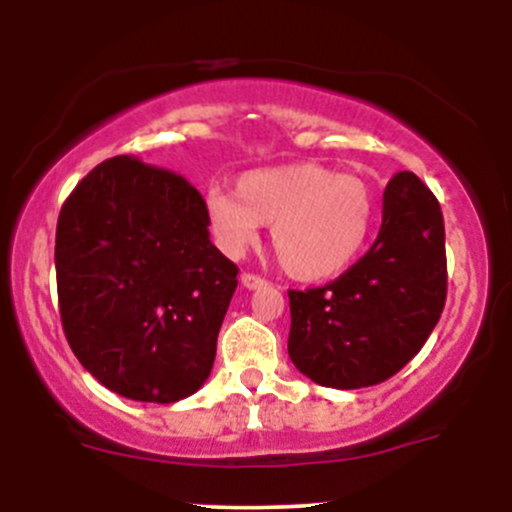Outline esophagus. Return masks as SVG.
Masks as SVG:
<instances>
[{
    "label": "esophagus",
    "mask_w": 512,
    "mask_h": 512,
    "mask_svg": "<svg viewBox=\"0 0 512 512\" xmlns=\"http://www.w3.org/2000/svg\"><path fill=\"white\" fill-rule=\"evenodd\" d=\"M240 284H243L245 289H260V286L267 284V279H262V276H257V274L245 272L243 276H240Z\"/></svg>",
    "instance_id": "esophagus-1"
}]
</instances>
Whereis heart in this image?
I'll return each instance as SVG.
<instances>
[{"label":"heart","instance_id":"b5f03b06","mask_svg":"<svg viewBox=\"0 0 512 512\" xmlns=\"http://www.w3.org/2000/svg\"><path fill=\"white\" fill-rule=\"evenodd\" d=\"M204 211L216 240L240 255L272 223V248L281 267L301 281L346 272L366 248L375 199L363 180L320 163L248 170L236 192L209 187Z\"/></svg>","mask_w":512,"mask_h":512}]
</instances>
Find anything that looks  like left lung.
I'll list each match as a JSON object with an SVG mask.
<instances>
[{"instance_id":"obj_1","label":"left lung","mask_w":512,"mask_h":512,"mask_svg":"<svg viewBox=\"0 0 512 512\" xmlns=\"http://www.w3.org/2000/svg\"><path fill=\"white\" fill-rule=\"evenodd\" d=\"M448 293L443 211L409 170L387 182L383 226L339 279L289 291L293 366L317 385L358 390L392 378L421 351Z\"/></svg>"}]
</instances>
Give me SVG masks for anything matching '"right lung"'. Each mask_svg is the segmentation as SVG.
<instances>
[{"mask_svg":"<svg viewBox=\"0 0 512 512\" xmlns=\"http://www.w3.org/2000/svg\"><path fill=\"white\" fill-rule=\"evenodd\" d=\"M55 269L64 337L98 383L156 404L204 385L238 267L182 175L134 156L93 168L62 204Z\"/></svg>","mask_w":512,"mask_h":512,"instance_id":"1","label":"right lung"}]
</instances>
